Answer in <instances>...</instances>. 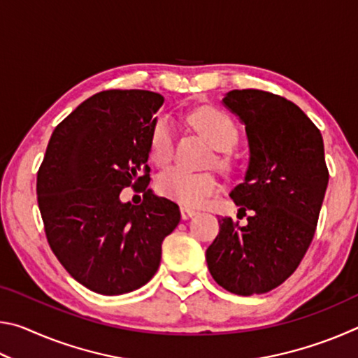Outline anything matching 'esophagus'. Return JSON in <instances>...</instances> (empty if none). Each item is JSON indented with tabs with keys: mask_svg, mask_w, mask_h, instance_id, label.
<instances>
[{
	"mask_svg": "<svg viewBox=\"0 0 358 358\" xmlns=\"http://www.w3.org/2000/svg\"><path fill=\"white\" fill-rule=\"evenodd\" d=\"M180 211H181V220H185V221L189 220V217H192L194 215H196V211H192V210L186 208V207H181Z\"/></svg>",
	"mask_w": 358,
	"mask_h": 358,
	"instance_id": "34e87169",
	"label": "esophagus"
}]
</instances>
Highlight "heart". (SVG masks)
Listing matches in <instances>:
<instances>
[{
  "label": "heart",
  "mask_w": 358,
  "mask_h": 358,
  "mask_svg": "<svg viewBox=\"0 0 358 358\" xmlns=\"http://www.w3.org/2000/svg\"><path fill=\"white\" fill-rule=\"evenodd\" d=\"M189 123L211 143L217 151H230L238 142V129L227 113L217 108H201L189 115ZM175 145L173 124L169 117H159L151 128L150 155L156 164H166L171 161ZM222 157H217V164H224ZM159 194L178 202L185 207H199L205 199L217 189V181L210 173L189 172L183 167H169L159 173L156 180Z\"/></svg>",
  "instance_id": "b5f03b06"
}]
</instances>
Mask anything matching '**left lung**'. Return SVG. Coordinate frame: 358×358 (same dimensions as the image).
<instances>
[{"mask_svg":"<svg viewBox=\"0 0 358 358\" xmlns=\"http://www.w3.org/2000/svg\"><path fill=\"white\" fill-rule=\"evenodd\" d=\"M222 104L245 124L250 159L230 191L240 226L221 217L207 250L213 280L237 295L265 294L294 273L310 248L329 171L316 124L294 102L260 90H232Z\"/></svg>","mask_w":358,"mask_h":358,"instance_id":"1","label":"left lung"}]
</instances>
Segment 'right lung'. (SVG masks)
Returning <instances> with one entry per match:
<instances>
[{
    "label": "right lung",
    "mask_w": 358,
    "mask_h": 358,
    "mask_svg": "<svg viewBox=\"0 0 358 358\" xmlns=\"http://www.w3.org/2000/svg\"><path fill=\"white\" fill-rule=\"evenodd\" d=\"M159 93L108 90L83 101L59 123L38 172L45 235L66 271L102 295L128 294L159 268L162 241L180 208L148 189L150 134ZM144 191L141 206L121 203L122 187Z\"/></svg>",
    "instance_id": "right-lung-1"
}]
</instances>
